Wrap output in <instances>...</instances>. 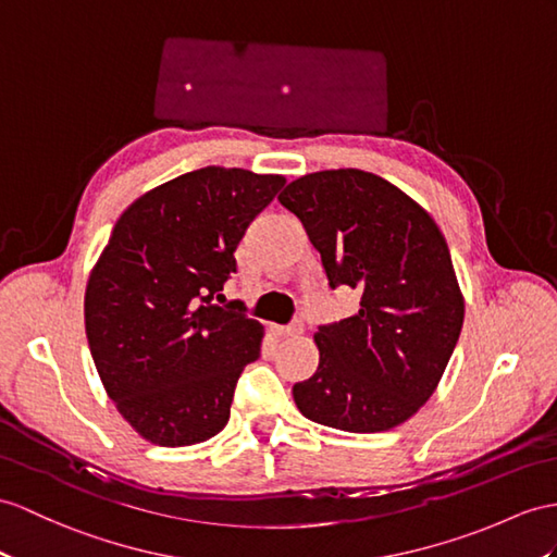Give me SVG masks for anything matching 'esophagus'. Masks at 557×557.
<instances>
[{
	"instance_id": "1",
	"label": "esophagus",
	"mask_w": 557,
	"mask_h": 557,
	"mask_svg": "<svg viewBox=\"0 0 557 557\" xmlns=\"http://www.w3.org/2000/svg\"><path fill=\"white\" fill-rule=\"evenodd\" d=\"M302 331H305L302 321H295L290 325H278V329H276V333L283 335V337H297V335H302Z\"/></svg>"
}]
</instances>
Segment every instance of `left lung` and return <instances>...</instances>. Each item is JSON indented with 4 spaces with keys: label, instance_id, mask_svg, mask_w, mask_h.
<instances>
[{
    "label": "left lung",
    "instance_id": "left-lung-1",
    "mask_svg": "<svg viewBox=\"0 0 557 557\" xmlns=\"http://www.w3.org/2000/svg\"><path fill=\"white\" fill-rule=\"evenodd\" d=\"M331 288L361 293L355 317L319 325L317 373L295 383L297 409L345 432L401 425L437 389L463 329V293L435 220L383 176L323 170L290 182Z\"/></svg>",
    "mask_w": 557,
    "mask_h": 557
}]
</instances>
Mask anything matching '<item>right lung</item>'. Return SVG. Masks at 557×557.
Returning <instances> with one entry per match:
<instances>
[{
    "instance_id": "right-lung-1",
    "label": "right lung",
    "mask_w": 557,
    "mask_h": 557,
    "mask_svg": "<svg viewBox=\"0 0 557 557\" xmlns=\"http://www.w3.org/2000/svg\"><path fill=\"white\" fill-rule=\"evenodd\" d=\"M281 174L202 168L156 186L120 214L85 293V329L120 416L158 446H188L228 423L243 369L264 329L224 307L248 224Z\"/></svg>"
}]
</instances>
